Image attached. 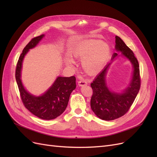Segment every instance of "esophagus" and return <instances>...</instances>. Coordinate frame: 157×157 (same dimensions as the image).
I'll return each mask as SVG.
<instances>
[{"mask_svg": "<svg viewBox=\"0 0 157 157\" xmlns=\"http://www.w3.org/2000/svg\"><path fill=\"white\" fill-rule=\"evenodd\" d=\"M78 84L79 86H84V85H86L88 83H87V81H86L85 80L81 79V80H78Z\"/></svg>", "mask_w": 157, "mask_h": 157, "instance_id": "obj_1", "label": "esophagus"}]
</instances>
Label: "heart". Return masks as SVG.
I'll use <instances>...</instances> for the list:
<instances>
[{"label": "heart", "mask_w": 157, "mask_h": 157, "mask_svg": "<svg viewBox=\"0 0 157 157\" xmlns=\"http://www.w3.org/2000/svg\"><path fill=\"white\" fill-rule=\"evenodd\" d=\"M76 59L82 60V67L89 75H95L100 72L110 56V48L107 44L96 39L82 42L72 51ZM66 63L69 66L75 63L69 57L66 58Z\"/></svg>", "instance_id": "b5f03b06"}]
</instances>
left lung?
<instances>
[{
  "label": "left lung",
  "instance_id": "obj_1",
  "mask_svg": "<svg viewBox=\"0 0 157 157\" xmlns=\"http://www.w3.org/2000/svg\"><path fill=\"white\" fill-rule=\"evenodd\" d=\"M115 49L122 52V54L130 61L134 71L129 86L121 94L112 92L107 86L105 75L111 63L106 65L90 84L93 90L91 108L98 117L105 121H113L124 115L134 103L141 86L140 65L134 54L118 36H115ZM117 56V53L114 54L112 60Z\"/></svg>",
  "mask_w": 157,
  "mask_h": 157
}]
</instances>
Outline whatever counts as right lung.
<instances>
[{"mask_svg":"<svg viewBox=\"0 0 157 157\" xmlns=\"http://www.w3.org/2000/svg\"><path fill=\"white\" fill-rule=\"evenodd\" d=\"M44 35H41L31 40L20 56L16 69V80L21 101L32 114L44 120H52L59 117L65 110L69 96L76 88V78L58 77L53 85L40 96L36 97L28 93L23 88L21 81L22 61L29 49L39 43Z\"/></svg>","mask_w":157,"mask_h":157,"instance_id":"right-lung-1","label":"right lung"}]
</instances>
